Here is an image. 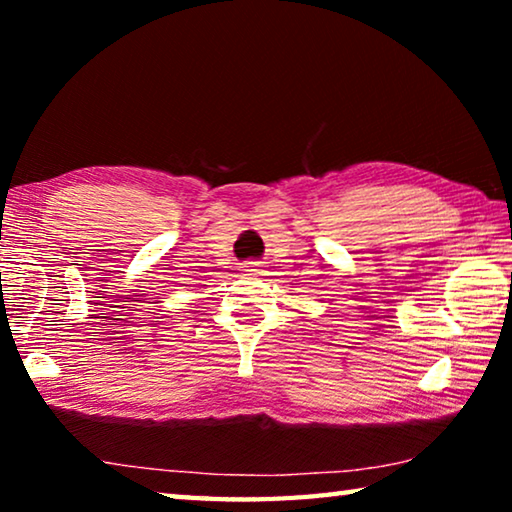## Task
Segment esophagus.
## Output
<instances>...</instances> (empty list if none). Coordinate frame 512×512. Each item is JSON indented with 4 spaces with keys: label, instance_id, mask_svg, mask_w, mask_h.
Here are the masks:
<instances>
[{
    "label": "esophagus",
    "instance_id": "34e87169",
    "mask_svg": "<svg viewBox=\"0 0 512 512\" xmlns=\"http://www.w3.org/2000/svg\"><path fill=\"white\" fill-rule=\"evenodd\" d=\"M241 271H244V275H257L259 264L257 262H244V264H241Z\"/></svg>",
    "mask_w": 512,
    "mask_h": 512
}]
</instances>
